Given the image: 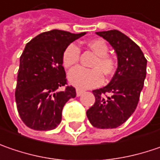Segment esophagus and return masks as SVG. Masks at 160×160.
I'll use <instances>...</instances> for the list:
<instances>
[{
    "label": "esophagus",
    "instance_id": "obj_1",
    "mask_svg": "<svg viewBox=\"0 0 160 160\" xmlns=\"http://www.w3.org/2000/svg\"><path fill=\"white\" fill-rule=\"evenodd\" d=\"M83 92H84V91H83V90H81V89H79V88H77V89H76V94H77V96H78V97L81 96V95L83 94Z\"/></svg>",
    "mask_w": 160,
    "mask_h": 160
}]
</instances>
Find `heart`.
I'll return each mask as SVG.
<instances>
[{
	"label": "heart",
	"instance_id": "obj_1",
	"mask_svg": "<svg viewBox=\"0 0 160 160\" xmlns=\"http://www.w3.org/2000/svg\"><path fill=\"white\" fill-rule=\"evenodd\" d=\"M86 45L97 55L91 67L93 69H85L78 67L68 74L70 83L79 88H90L97 87L103 82V73L106 77H111L115 71V62L108 54V45L104 39L95 38L88 40ZM80 51L74 44L66 46L62 52V62L66 69L75 66L80 61Z\"/></svg>",
	"mask_w": 160,
	"mask_h": 160
}]
</instances>
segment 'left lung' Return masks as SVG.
Instances as JSON below:
<instances>
[{"mask_svg":"<svg viewBox=\"0 0 160 160\" xmlns=\"http://www.w3.org/2000/svg\"><path fill=\"white\" fill-rule=\"evenodd\" d=\"M97 35L113 46L118 67L108 85L92 91L96 100L87 116L94 127L116 128L127 121L137 108L146 78L147 60L139 45L122 32L114 29L97 32Z\"/></svg>","mask_w":160,"mask_h":160,"instance_id":"8db88e82","label":"left lung"}]
</instances>
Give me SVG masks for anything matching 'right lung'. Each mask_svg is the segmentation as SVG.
Listing matches in <instances>:
<instances>
[{
    "label": "right lung",
    "mask_w": 160,
    "mask_h": 160,
    "mask_svg": "<svg viewBox=\"0 0 160 160\" xmlns=\"http://www.w3.org/2000/svg\"><path fill=\"white\" fill-rule=\"evenodd\" d=\"M85 34L53 29L26 45L19 60L15 99L18 115L28 127L48 131L59 125L65 103L76 97L75 88L67 84L62 52Z\"/></svg>",
    "instance_id": "obj_1"
}]
</instances>
